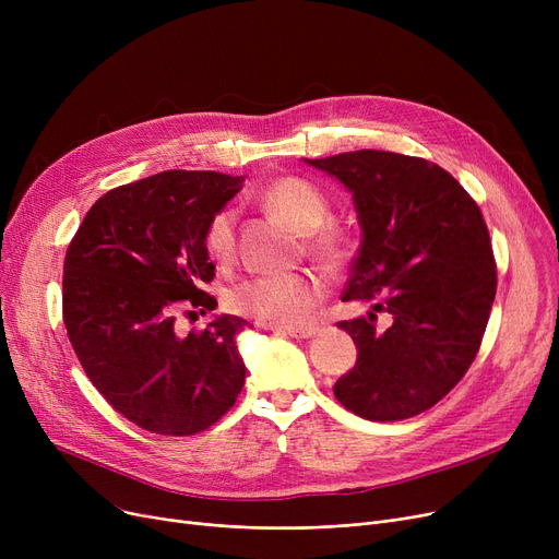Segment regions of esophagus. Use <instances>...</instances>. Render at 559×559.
<instances>
[{
    "instance_id": "obj_1",
    "label": "esophagus",
    "mask_w": 559,
    "mask_h": 559,
    "mask_svg": "<svg viewBox=\"0 0 559 559\" xmlns=\"http://www.w3.org/2000/svg\"><path fill=\"white\" fill-rule=\"evenodd\" d=\"M278 333H283V335H289V337H295V340H310L312 335H317V326H304V329H276Z\"/></svg>"
}]
</instances>
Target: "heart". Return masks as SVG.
<instances>
[{
    "instance_id": "b5f03b06",
    "label": "heart",
    "mask_w": 559,
    "mask_h": 559,
    "mask_svg": "<svg viewBox=\"0 0 559 559\" xmlns=\"http://www.w3.org/2000/svg\"><path fill=\"white\" fill-rule=\"evenodd\" d=\"M262 203L285 224L308 233V249L329 264H342L354 251L348 228L331 222V201L326 192L301 176H283L262 192ZM203 247L217 262H228L235 251V213L217 211L203 230ZM326 281L314 272L260 274L240 281L228 292L233 312L260 321L264 326L301 329L312 310L326 297Z\"/></svg>"
}]
</instances>
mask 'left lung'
Wrapping results in <instances>:
<instances>
[{"label": "left lung", "instance_id": "obj_1", "mask_svg": "<svg viewBox=\"0 0 559 559\" xmlns=\"http://www.w3.org/2000/svg\"><path fill=\"white\" fill-rule=\"evenodd\" d=\"M354 192L362 245L340 321L358 346L333 392L369 421H401L442 401L472 367L496 297V260L478 203L439 165L360 150L308 160ZM378 311L393 324L380 332Z\"/></svg>", "mask_w": 559, "mask_h": 559}]
</instances>
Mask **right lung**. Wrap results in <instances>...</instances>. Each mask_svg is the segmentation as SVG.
Masks as SVG:
<instances>
[{
  "mask_svg": "<svg viewBox=\"0 0 559 559\" xmlns=\"http://www.w3.org/2000/svg\"><path fill=\"white\" fill-rule=\"evenodd\" d=\"M240 176L169 169L99 197L63 264V324L99 394L129 421L186 437L217 424L245 388L235 335L222 314L176 333V314L215 310L203 285L215 264L203 230L242 186Z\"/></svg>",
  "mask_w": 559,
  "mask_h": 559,
  "instance_id": "add662e5",
  "label": "right lung"
}]
</instances>
